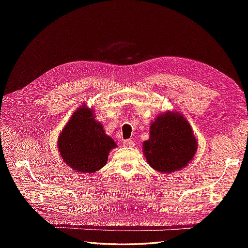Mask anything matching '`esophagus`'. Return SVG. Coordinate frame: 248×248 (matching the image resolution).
Wrapping results in <instances>:
<instances>
[{
  "mask_svg": "<svg viewBox=\"0 0 248 248\" xmlns=\"http://www.w3.org/2000/svg\"><path fill=\"white\" fill-rule=\"evenodd\" d=\"M123 146L127 148H132L134 146V141L132 140H123Z\"/></svg>",
  "mask_w": 248,
  "mask_h": 248,
  "instance_id": "34e87169",
  "label": "esophagus"
}]
</instances>
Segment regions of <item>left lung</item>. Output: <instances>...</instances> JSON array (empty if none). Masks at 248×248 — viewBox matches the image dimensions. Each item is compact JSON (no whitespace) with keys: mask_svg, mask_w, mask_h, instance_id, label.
Segmentation results:
<instances>
[{"mask_svg":"<svg viewBox=\"0 0 248 248\" xmlns=\"http://www.w3.org/2000/svg\"><path fill=\"white\" fill-rule=\"evenodd\" d=\"M198 146L196 134L186 118L178 111L167 110L152 121L150 138L142 142V152L152 169L171 174L190 163Z\"/></svg>","mask_w":248,"mask_h":248,"instance_id":"left-lung-1","label":"left lung"}]
</instances>
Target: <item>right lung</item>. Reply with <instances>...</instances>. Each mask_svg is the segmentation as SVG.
<instances>
[{
  "label": "right lung",
  "mask_w": 248,
  "mask_h": 248,
  "mask_svg": "<svg viewBox=\"0 0 248 248\" xmlns=\"http://www.w3.org/2000/svg\"><path fill=\"white\" fill-rule=\"evenodd\" d=\"M57 147L63 161L74 171L92 174L106 166L117 144L95 120L93 108L82 104L60 132Z\"/></svg>",
  "instance_id": "right-lung-1"
}]
</instances>
